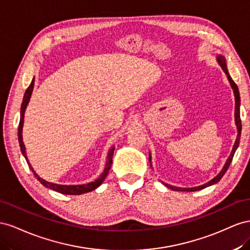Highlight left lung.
Here are the masks:
<instances>
[{"mask_svg": "<svg viewBox=\"0 0 250 250\" xmlns=\"http://www.w3.org/2000/svg\"><path fill=\"white\" fill-rule=\"evenodd\" d=\"M216 59H217V62L219 65L221 66V68H222V70L224 71V73L226 74L227 76V80L228 82H229L230 83V87L233 91V95H234V123H236V125H237V130H238V135H237V138H236V141H234L233 144V146L231 148V152H230V155L228 156V158L225 162V165L223 166L222 169L220 170V173L216 176L213 177L211 180H209L208 182H206L202 185H199V187H195V188H177V187H173V185H169L166 182H162L163 185H166L167 188H170L172 190H179V191H196V190H200V189H203L205 188L208 187H210V185H213L218 183L221 178H222L224 176V174L226 173V170L228 169V167H229L230 163L232 161V158H233V155L234 153H236L237 148L239 147V144H240V138H241V130H242V124H241V117H240V105H241V99H240V92H239V89H238V85L236 84V83H234L232 81V78L230 77L229 73H228V70H227V66H226V60L224 56L222 54H216ZM148 161L149 163H151V167H152V155H151V152H149V155H148Z\"/></svg>", "mask_w": 250, "mask_h": 250, "instance_id": "left-lung-1", "label": "left lung"}]
</instances>
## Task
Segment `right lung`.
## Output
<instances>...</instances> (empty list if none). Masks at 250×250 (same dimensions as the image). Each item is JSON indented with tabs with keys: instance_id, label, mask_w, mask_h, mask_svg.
<instances>
[{
	"instance_id": "right-lung-1",
	"label": "right lung",
	"mask_w": 250,
	"mask_h": 250,
	"mask_svg": "<svg viewBox=\"0 0 250 250\" xmlns=\"http://www.w3.org/2000/svg\"><path fill=\"white\" fill-rule=\"evenodd\" d=\"M33 87H34V77L33 80L30 83L29 87L27 88L25 94H24V98H23V103L22 105H21V118H20V124H19V132H18V137H19V142H20V147H21V151H22L23 156L25 157V159L28 163V166H29V168L32 170V173L34 174L35 178L44 185V187L50 188V189H53L55 191H59L61 194H65V195H82V194H85V192H89L96 189L98 187H101L102 183L104 182V180L105 179L106 175L109 174V170L111 168L112 166V161H113V154H114V149H115V146H112L111 148L109 149L108 152V156H106V162H105V166H104V172L99 175V177L97 179H95L94 181H91L89 183H84V184H77V185H63V184H56V183H52V182H48L45 179H42L41 178L37 173H35V170L33 169V167H31L29 160L27 158V154H26V147L25 145L23 142V125H24V115H25V111L28 104H29L30 101V97L32 94V91H33Z\"/></svg>"
}]
</instances>
